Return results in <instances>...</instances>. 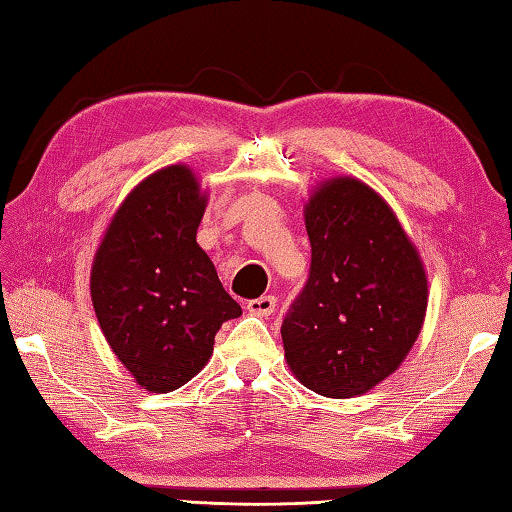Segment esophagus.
Here are the masks:
<instances>
[{
	"label": "esophagus",
	"instance_id": "34e87169",
	"mask_svg": "<svg viewBox=\"0 0 512 512\" xmlns=\"http://www.w3.org/2000/svg\"><path fill=\"white\" fill-rule=\"evenodd\" d=\"M275 306H277V299L273 295H264V297H257V299H250L246 304L248 313H253L257 317H268L275 313Z\"/></svg>",
	"mask_w": 512,
	"mask_h": 512
}]
</instances>
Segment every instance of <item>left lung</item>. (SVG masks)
Wrapping results in <instances>:
<instances>
[{
  "label": "left lung",
  "instance_id": "left-lung-1",
  "mask_svg": "<svg viewBox=\"0 0 512 512\" xmlns=\"http://www.w3.org/2000/svg\"><path fill=\"white\" fill-rule=\"evenodd\" d=\"M310 275L282 324L288 368L333 399L402 366L428 306L424 262L393 208L355 177L324 179L304 206Z\"/></svg>",
  "mask_w": 512,
  "mask_h": 512
}]
</instances>
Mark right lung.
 I'll use <instances>...</instances> for the list:
<instances>
[{"label":"right lung","mask_w":512,"mask_h":512,"mask_svg":"<svg viewBox=\"0 0 512 512\" xmlns=\"http://www.w3.org/2000/svg\"><path fill=\"white\" fill-rule=\"evenodd\" d=\"M206 204L186 164L155 170L115 210L90 268L99 328L148 393L190 382L213 355L217 330L242 315L197 244Z\"/></svg>","instance_id":"obj_1"}]
</instances>
